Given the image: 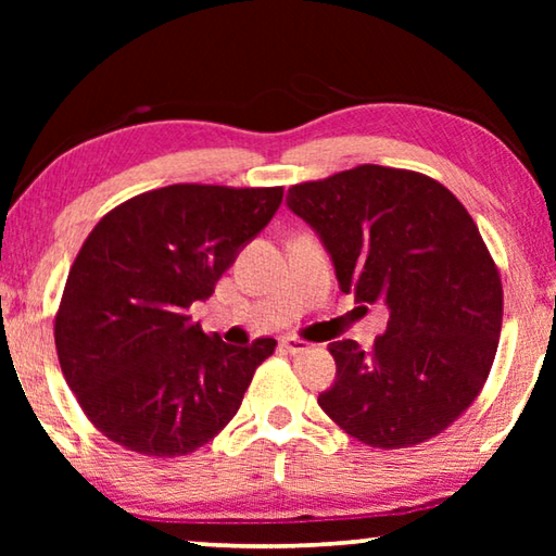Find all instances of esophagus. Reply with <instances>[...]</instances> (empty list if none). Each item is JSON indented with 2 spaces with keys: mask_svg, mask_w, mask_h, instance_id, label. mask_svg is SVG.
Masks as SVG:
<instances>
[{
  "mask_svg": "<svg viewBox=\"0 0 556 556\" xmlns=\"http://www.w3.org/2000/svg\"><path fill=\"white\" fill-rule=\"evenodd\" d=\"M281 348H285L287 353H304V351H308V343L301 341V338H296V336H287V338H281Z\"/></svg>",
  "mask_w": 556,
  "mask_h": 556,
  "instance_id": "esophagus-1",
  "label": "esophagus"
}]
</instances>
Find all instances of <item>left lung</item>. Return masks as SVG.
I'll use <instances>...</instances> for the list:
<instances>
[{
	"instance_id": "1",
	"label": "left lung",
	"mask_w": 556,
	"mask_h": 556,
	"mask_svg": "<svg viewBox=\"0 0 556 556\" xmlns=\"http://www.w3.org/2000/svg\"><path fill=\"white\" fill-rule=\"evenodd\" d=\"M287 205L324 242L341 291L390 308L370 353L351 338L328 345L336 382L321 409L375 448L441 434L481 392L503 324L473 218L434 178L378 164L291 186Z\"/></svg>"
}]
</instances>
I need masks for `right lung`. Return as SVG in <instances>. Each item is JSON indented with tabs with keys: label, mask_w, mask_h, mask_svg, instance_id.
<instances>
[{
	"label": "right lung",
	"mask_w": 556,
	"mask_h": 556,
	"mask_svg": "<svg viewBox=\"0 0 556 556\" xmlns=\"http://www.w3.org/2000/svg\"><path fill=\"white\" fill-rule=\"evenodd\" d=\"M285 188L176 184L108 213L75 257L55 314V351L83 412L108 439L154 458L186 456L238 414L275 338L228 345L188 316Z\"/></svg>",
	"instance_id": "1"
}]
</instances>
